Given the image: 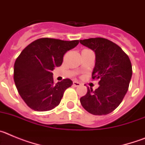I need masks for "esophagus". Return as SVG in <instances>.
I'll list each match as a JSON object with an SVG mask.
<instances>
[{
	"label": "esophagus",
	"instance_id": "34e87169",
	"mask_svg": "<svg viewBox=\"0 0 145 145\" xmlns=\"http://www.w3.org/2000/svg\"><path fill=\"white\" fill-rule=\"evenodd\" d=\"M72 85H73L75 87H78V86H80V84L78 81H73V84H72Z\"/></svg>",
	"mask_w": 145,
	"mask_h": 145
}]
</instances>
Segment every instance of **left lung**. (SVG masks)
<instances>
[{
  "label": "left lung",
  "mask_w": 145,
  "mask_h": 145,
  "mask_svg": "<svg viewBox=\"0 0 145 145\" xmlns=\"http://www.w3.org/2000/svg\"><path fill=\"white\" fill-rule=\"evenodd\" d=\"M80 43L95 52V67L92 78L99 79L95 91L88 88L80 99L81 105L89 113L103 116L119 106L129 88L132 66L128 55L113 42L103 38L80 40Z\"/></svg>",
  "instance_id": "1"
}]
</instances>
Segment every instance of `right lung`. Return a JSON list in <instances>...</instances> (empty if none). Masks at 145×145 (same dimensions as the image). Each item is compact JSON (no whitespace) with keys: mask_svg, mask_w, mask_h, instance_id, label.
<instances>
[{"mask_svg":"<svg viewBox=\"0 0 145 145\" xmlns=\"http://www.w3.org/2000/svg\"><path fill=\"white\" fill-rule=\"evenodd\" d=\"M78 43V40L40 38L28 45L17 57L14 80L20 95L32 110L48 111L59 105L72 81L66 78L55 84L52 72L55 67L61 66L65 54Z\"/></svg>","mask_w":145,"mask_h":145,"instance_id":"1","label":"right lung"}]
</instances>
